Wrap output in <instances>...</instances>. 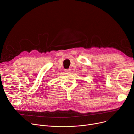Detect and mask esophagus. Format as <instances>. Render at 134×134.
I'll list each match as a JSON object with an SVG mask.
<instances>
[{
    "label": "esophagus",
    "mask_w": 134,
    "mask_h": 134,
    "mask_svg": "<svg viewBox=\"0 0 134 134\" xmlns=\"http://www.w3.org/2000/svg\"><path fill=\"white\" fill-rule=\"evenodd\" d=\"M65 72H66V73H69V72H70V71H71V70L70 69H65Z\"/></svg>",
    "instance_id": "obj_1"
}]
</instances>
